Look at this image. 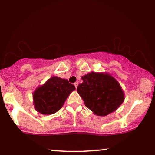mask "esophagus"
Listing matches in <instances>:
<instances>
[{"label": "esophagus", "instance_id": "1", "mask_svg": "<svg viewBox=\"0 0 155 155\" xmlns=\"http://www.w3.org/2000/svg\"><path fill=\"white\" fill-rule=\"evenodd\" d=\"M78 84H78V82H75V83H74V86H75V87H76V89H77Z\"/></svg>", "mask_w": 155, "mask_h": 155}]
</instances>
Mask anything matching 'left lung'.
I'll list each match as a JSON object with an SVG mask.
<instances>
[{
  "label": "left lung",
  "instance_id": "1",
  "mask_svg": "<svg viewBox=\"0 0 155 155\" xmlns=\"http://www.w3.org/2000/svg\"><path fill=\"white\" fill-rule=\"evenodd\" d=\"M77 92L85 106L97 116L115 111L124 100V93L116 79L108 73L91 72L81 76Z\"/></svg>",
  "mask_w": 155,
  "mask_h": 155
}]
</instances>
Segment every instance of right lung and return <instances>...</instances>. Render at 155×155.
<instances>
[{
  "label": "right lung",
  "instance_id": "right-lung-1",
  "mask_svg": "<svg viewBox=\"0 0 155 155\" xmlns=\"http://www.w3.org/2000/svg\"><path fill=\"white\" fill-rule=\"evenodd\" d=\"M75 86L67 79L52 76L33 92V105L35 111L41 114L50 115L63 107Z\"/></svg>",
  "mask_w": 155,
  "mask_h": 155
}]
</instances>
